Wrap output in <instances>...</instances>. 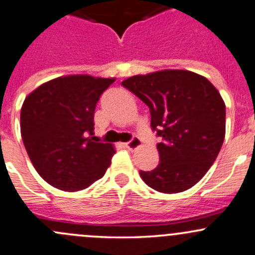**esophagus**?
I'll list each match as a JSON object with an SVG mask.
<instances>
[{
	"label": "esophagus",
	"mask_w": 255,
	"mask_h": 255,
	"mask_svg": "<svg viewBox=\"0 0 255 255\" xmlns=\"http://www.w3.org/2000/svg\"><path fill=\"white\" fill-rule=\"evenodd\" d=\"M141 140L138 137H133L132 140L131 141H128V142H127L125 143V147H127L128 149H130V151H132V149H136V148H138V147L141 146Z\"/></svg>",
	"instance_id": "obj_1"
}]
</instances>
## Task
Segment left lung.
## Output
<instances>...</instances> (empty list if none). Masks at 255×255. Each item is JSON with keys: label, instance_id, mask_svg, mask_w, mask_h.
Listing matches in <instances>:
<instances>
[{"label": "left lung", "instance_id": "obj_1", "mask_svg": "<svg viewBox=\"0 0 255 255\" xmlns=\"http://www.w3.org/2000/svg\"><path fill=\"white\" fill-rule=\"evenodd\" d=\"M122 85L149 108L151 127L163 140L159 163L140 175L149 188L175 194L194 186L216 159L226 133V106L204 76L186 70L136 75Z\"/></svg>", "mask_w": 255, "mask_h": 255}]
</instances>
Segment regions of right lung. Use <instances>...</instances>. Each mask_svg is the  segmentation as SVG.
<instances>
[{
    "label": "right lung",
    "instance_id": "add662e5",
    "mask_svg": "<svg viewBox=\"0 0 255 255\" xmlns=\"http://www.w3.org/2000/svg\"><path fill=\"white\" fill-rule=\"evenodd\" d=\"M114 81L62 76L25 97L20 109L23 143L36 172L54 188L82 190L106 174L114 146L87 135H93L97 102Z\"/></svg>",
    "mask_w": 255,
    "mask_h": 255
}]
</instances>
